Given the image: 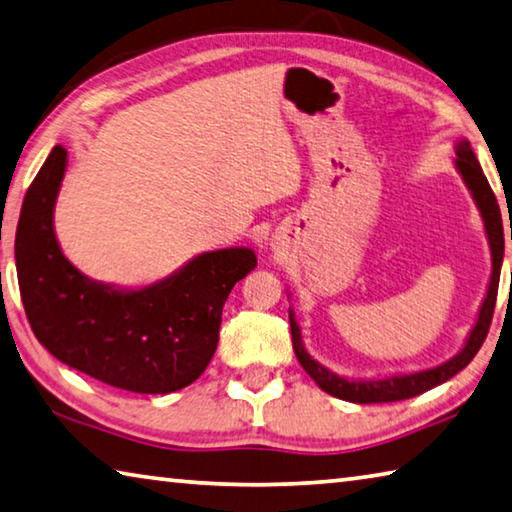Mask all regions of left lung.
Here are the masks:
<instances>
[{"label": "left lung", "mask_w": 512, "mask_h": 512, "mask_svg": "<svg viewBox=\"0 0 512 512\" xmlns=\"http://www.w3.org/2000/svg\"><path fill=\"white\" fill-rule=\"evenodd\" d=\"M454 166L459 170L465 186L472 195L474 204L481 213L483 229H486L488 247H490V261H492V272L490 281L486 288V297L481 301L477 321H474L472 330L465 337V344L459 353L443 364H436L432 369L414 371V373H393L384 375V378H344V375H337L317 362L306 351V344L301 339V328L297 324V317H294V310L290 308V328H292V348L297 360L301 362L303 369L310 375L312 380L319 384V389H324L330 396L346 402H357V405H371V402H396V400H407L420 396L429 389L438 387V384L447 382L454 378L456 373L463 371L468 366L474 355L479 353L483 339L488 335L492 312H495V301H497V290H499V274H501V263H504V224H501V211L497 204V197L492 193L486 175H483L481 164L468 139H459L454 143ZM512 240V231H510ZM290 299V294H288Z\"/></svg>", "instance_id": "1"}]
</instances>
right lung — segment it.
Listing matches in <instances>:
<instances>
[{
  "label": "right lung",
  "instance_id": "add662e5",
  "mask_svg": "<svg viewBox=\"0 0 512 512\" xmlns=\"http://www.w3.org/2000/svg\"><path fill=\"white\" fill-rule=\"evenodd\" d=\"M67 150L56 146L24 195L15 236L22 303L38 342L71 369L134 393L195 382L218 348L229 292L256 267L249 247L193 256L143 288L94 281L62 254L53 211Z\"/></svg>",
  "mask_w": 512,
  "mask_h": 512
}]
</instances>
